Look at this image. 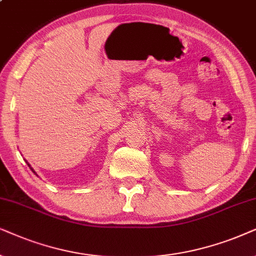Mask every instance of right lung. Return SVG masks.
I'll return each instance as SVG.
<instances>
[{"instance_id":"right-lung-1","label":"right lung","mask_w":256,"mask_h":256,"mask_svg":"<svg viewBox=\"0 0 256 256\" xmlns=\"http://www.w3.org/2000/svg\"><path fill=\"white\" fill-rule=\"evenodd\" d=\"M26 164H28V166H29V168H32V172H34V173H35V174H36V172H35V171H34V170H32V166H30V165H29V162H26ZM36 176H37V174H36Z\"/></svg>"}]
</instances>
